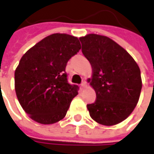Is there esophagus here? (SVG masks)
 I'll return each instance as SVG.
<instances>
[{
	"label": "esophagus",
	"mask_w": 154,
	"mask_h": 154,
	"mask_svg": "<svg viewBox=\"0 0 154 154\" xmlns=\"http://www.w3.org/2000/svg\"><path fill=\"white\" fill-rule=\"evenodd\" d=\"M86 87V81L85 80H82V82L81 83V88L82 89V88H84Z\"/></svg>",
	"instance_id": "esophagus-1"
}]
</instances>
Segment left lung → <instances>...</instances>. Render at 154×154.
<instances>
[{
    "label": "left lung",
    "instance_id": "left-lung-1",
    "mask_svg": "<svg viewBox=\"0 0 154 154\" xmlns=\"http://www.w3.org/2000/svg\"><path fill=\"white\" fill-rule=\"evenodd\" d=\"M82 52L93 69L88 82L96 93L94 103L87 104L91 118L103 125H114L133 111L142 90L138 65L111 38L95 33L81 37Z\"/></svg>",
    "mask_w": 154,
    "mask_h": 154
}]
</instances>
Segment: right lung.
I'll return each mask as SVG.
<instances>
[{
	"label": "right lung",
	"mask_w": 154,
	"mask_h": 154,
	"mask_svg": "<svg viewBox=\"0 0 154 154\" xmlns=\"http://www.w3.org/2000/svg\"><path fill=\"white\" fill-rule=\"evenodd\" d=\"M81 49L79 39L66 33L43 38L23 55L15 71V91L29 117L43 125L66 116L78 86L67 82L66 66Z\"/></svg>",
	"instance_id": "right-lung-1"
}]
</instances>
